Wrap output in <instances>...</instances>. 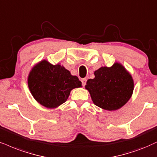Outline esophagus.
<instances>
[{
  "mask_svg": "<svg viewBox=\"0 0 157 157\" xmlns=\"http://www.w3.org/2000/svg\"><path fill=\"white\" fill-rule=\"evenodd\" d=\"M82 86H84L85 85H86V78H82Z\"/></svg>",
  "mask_w": 157,
  "mask_h": 157,
  "instance_id": "34e87169",
  "label": "esophagus"
}]
</instances>
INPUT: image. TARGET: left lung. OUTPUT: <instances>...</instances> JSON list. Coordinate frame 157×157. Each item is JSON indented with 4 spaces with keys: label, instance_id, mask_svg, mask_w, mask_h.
<instances>
[{
    "label": "left lung",
    "instance_id": "1",
    "mask_svg": "<svg viewBox=\"0 0 157 157\" xmlns=\"http://www.w3.org/2000/svg\"><path fill=\"white\" fill-rule=\"evenodd\" d=\"M85 88L94 105L107 111H115L124 105L132 96L134 82L132 75L120 63L101 67L94 71Z\"/></svg>",
    "mask_w": 157,
    "mask_h": 157
}]
</instances>
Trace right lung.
<instances>
[{"mask_svg": "<svg viewBox=\"0 0 157 157\" xmlns=\"http://www.w3.org/2000/svg\"><path fill=\"white\" fill-rule=\"evenodd\" d=\"M28 87L38 103L55 108L66 101L74 88L82 86L78 77L59 64L42 60L33 67L28 75Z\"/></svg>", "mask_w": 157, "mask_h": 157, "instance_id": "1", "label": "right lung"}]
</instances>
